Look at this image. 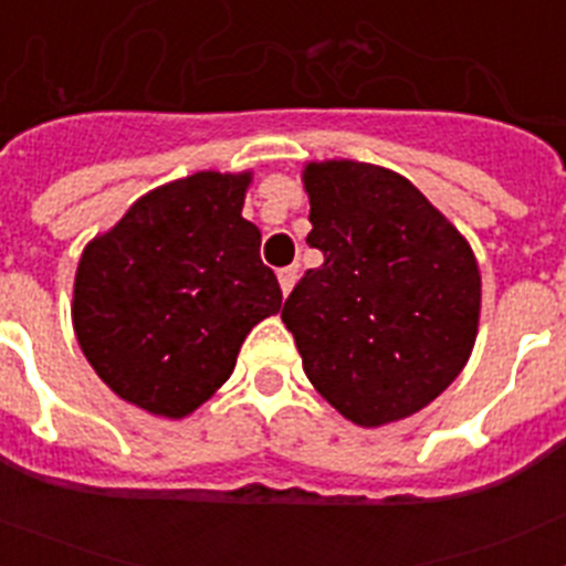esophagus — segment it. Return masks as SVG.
Listing matches in <instances>:
<instances>
[{"instance_id":"esophagus-1","label":"esophagus","mask_w":566,"mask_h":566,"mask_svg":"<svg viewBox=\"0 0 566 566\" xmlns=\"http://www.w3.org/2000/svg\"><path fill=\"white\" fill-rule=\"evenodd\" d=\"M277 280H280V289H283V294H289L294 289V283H297V269H294V266L280 269Z\"/></svg>"}]
</instances>
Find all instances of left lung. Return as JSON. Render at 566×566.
I'll return each mask as SVG.
<instances>
[{"instance_id": "obj_1", "label": "left lung", "mask_w": 566, "mask_h": 566, "mask_svg": "<svg viewBox=\"0 0 566 566\" xmlns=\"http://www.w3.org/2000/svg\"><path fill=\"white\" fill-rule=\"evenodd\" d=\"M308 269L283 306L303 371L359 428L422 411L462 374L479 334L482 274L468 238L405 175L312 161Z\"/></svg>"}]
</instances>
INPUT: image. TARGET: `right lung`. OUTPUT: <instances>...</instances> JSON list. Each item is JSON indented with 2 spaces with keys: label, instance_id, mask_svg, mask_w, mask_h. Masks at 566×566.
<instances>
[{
  "label": "right lung",
  "instance_id": "right-lung-1",
  "mask_svg": "<svg viewBox=\"0 0 566 566\" xmlns=\"http://www.w3.org/2000/svg\"><path fill=\"white\" fill-rule=\"evenodd\" d=\"M249 184V169H203L149 189L78 258L70 312L84 357L153 417L198 411L247 334L280 312L260 229L240 214Z\"/></svg>",
  "mask_w": 566,
  "mask_h": 566
}]
</instances>
